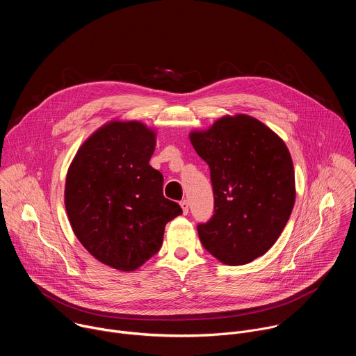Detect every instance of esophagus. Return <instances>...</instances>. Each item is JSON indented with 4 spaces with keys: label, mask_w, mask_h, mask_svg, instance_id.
Returning a JSON list of instances; mask_svg holds the SVG:
<instances>
[{
    "label": "esophagus",
    "mask_w": 356,
    "mask_h": 356,
    "mask_svg": "<svg viewBox=\"0 0 356 356\" xmlns=\"http://www.w3.org/2000/svg\"><path fill=\"white\" fill-rule=\"evenodd\" d=\"M180 207L183 210V214H188V201L187 200L180 201Z\"/></svg>",
    "instance_id": "obj_1"
}]
</instances>
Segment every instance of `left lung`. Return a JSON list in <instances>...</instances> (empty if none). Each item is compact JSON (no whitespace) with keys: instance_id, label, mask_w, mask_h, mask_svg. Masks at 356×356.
I'll list each match as a JSON object with an SVG mask.
<instances>
[{"instance_id":"left-lung-1","label":"left lung","mask_w":356,"mask_h":356,"mask_svg":"<svg viewBox=\"0 0 356 356\" xmlns=\"http://www.w3.org/2000/svg\"><path fill=\"white\" fill-rule=\"evenodd\" d=\"M190 142L210 168L214 193L213 217L197 225L202 246L231 266L262 257L280 236L296 200L286 143L243 114L191 132Z\"/></svg>"}]
</instances>
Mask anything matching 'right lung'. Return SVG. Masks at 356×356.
Masks as SVG:
<instances>
[{
	"mask_svg": "<svg viewBox=\"0 0 356 356\" xmlns=\"http://www.w3.org/2000/svg\"><path fill=\"white\" fill-rule=\"evenodd\" d=\"M156 134L138 121H113L79 149L66 177L65 206L91 255L132 272L159 252L166 224L181 214L149 165Z\"/></svg>",
	"mask_w": 356,
	"mask_h": 356,
	"instance_id": "1",
	"label": "right lung"
}]
</instances>
